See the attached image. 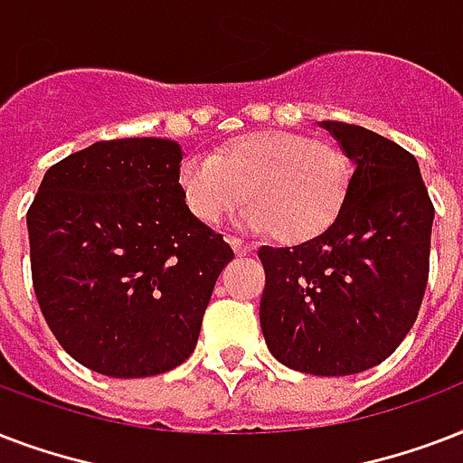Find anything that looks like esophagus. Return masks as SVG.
Listing matches in <instances>:
<instances>
[{
    "label": "esophagus",
    "instance_id": "34e87169",
    "mask_svg": "<svg viewBox=\"0 0 463 463\" xmlns=\"http://www.w3.org/2000/svg\"><path fill=\"white\" fill-rule=\"evenodd\" d=\"M227 243L232 246V249H234L236 256H246V253H250V250H253V246H250V243H243L241 239H234V236H229Z\"/></svg>",
    "mask_w": 463,
    "mask_h": 463
}]
</instances>
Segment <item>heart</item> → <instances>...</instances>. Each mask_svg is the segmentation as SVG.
Listing matches in <instances>:
<instances>
[{
	"label": "heart",
	"mask_w": 463,
	"mask_h": 463,
	"mask_svg": "<svg viewBox=\"0 0 463 463\" xmlns=\"http://www.w3.org/2000/svg\"><path fill=\"white\" fill-rule=\"evenodd\" d=\"M353 168L338 145L292 130H250L217 146L213 159L188 156L178 166L185 210L203 224L217 222L243 198L241 224L282 243L324 234L338 220Z\"/></svg>",
	"instance_id": "obj_1"
}]
</instances>
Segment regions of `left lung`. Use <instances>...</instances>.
I'll list each match as a JSON object with an SVG mask.
<instances>
[{
    "label": "left lung",
    "instance_id": "left-lung-1",
    "mask_svg": "<svg viewBox=\"0 0 463 463\" xmlns=\"http://www.w3.org/2000/svg\"><path fill=\"white\" fill-rule=\"evenodd\" d=\"M353 161L338 220L299 246H263L260 328L285 367L345 377L377 367L411 331L428 285L435 210L420 166L392 139L324 120Z\"/></svg>",
    "mask_w": 463,
    "mask_h": 463
}]
</instances>
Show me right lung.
<instances>
[{
    "label": "right lung",
    "mask_w": 463,
    "mask_h": 463,
    "mask_svg": "<svg viewBox=\"0 0 463 463\" xmlns=\"http://www.w3.org/2000/svg\"><path fill=\"white\" fill-rule=\"evenodd\" d=\"M181 159L174 139L96 142L48 168L26 214L43 317L106 377H154L188 360L234 258L183 205Z\"/></svg>",
    "instance_id": "add662e5"
}]
</instances>
